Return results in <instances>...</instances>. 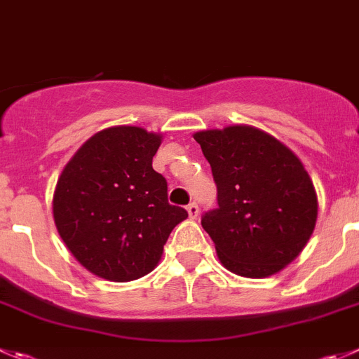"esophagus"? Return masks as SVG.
Listing matches in <instances>:
<instances>
[{
    "label": "esophagus",
    "instance_id": "esophagus-1",
    "mask_svg": "<svg viewBox=\"0 0 359 359\" xmlns=\"http://www.w3.org/2000/svg\"><path fill=\"white\" fill-rule=\"evenodd\" d=\"M187 211H189L190 218H197V215H199V206H197L196 203H190L189 206H187Z\"/></svg>",
    "mask_w": 359,
    "mask_h": 359
}]
</instances>
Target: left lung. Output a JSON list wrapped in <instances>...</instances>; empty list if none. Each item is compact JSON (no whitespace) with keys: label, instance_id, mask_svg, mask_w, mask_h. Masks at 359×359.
I'll return each mask as SVG.
<instances>
[{"label":"left lung","instance_id":"left-lung-1","mask_svg":"<svg viewBox=\"0 0 359 359\" xmlns=\"http://www.w3.org/2000/svg\"><path fill=\"white\" fill-rule=\"evenodd\" d=\"M210 162L218 208L201 218L229 271L275 275L294 261L317 220V196L298 156L247 125L194 135Z\"/></svg>","mask_w":359,"mask_h":359}]
</instances>
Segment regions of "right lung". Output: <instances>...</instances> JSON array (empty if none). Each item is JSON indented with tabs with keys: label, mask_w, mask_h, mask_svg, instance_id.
I'll use <instances>...</instances> for the list:
<instances>
[{
	"label": "right lung",
	"mask_w": 359,
	"mask_h": 359,
	"mask_svg": "<svg viewBox=\"0 0 359 359\" xmlns=\"http://www.w3.org/2000/svg\"><path fill=\"white\" fill-rule=\"evenodd\" d=\"M162 135L112 126L88 139L65 165L54 224L77 261L100 278L130 282L155 269L170 231L189 217L167 201L151 162Z\"/></svg>",
	"instance_id": "add662e5"
}]
</instances>
